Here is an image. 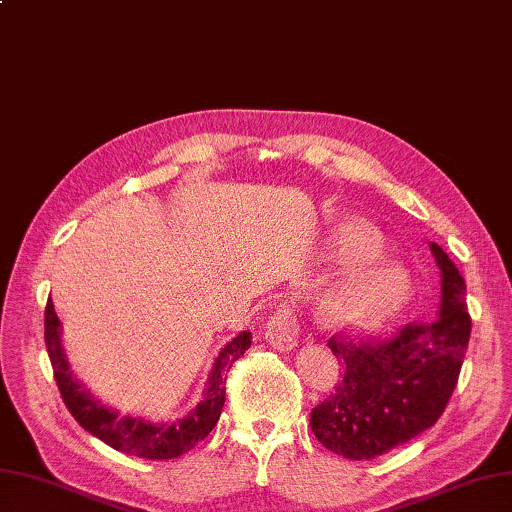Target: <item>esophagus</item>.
<instances>
[{"instance_id": "1", "label": "esophagus", "mask_w": 512, "mask_h": 512, "mask_svg": "<svg viewBox=\"0 0 512 512\" xmlns=\"http://www.w3.org/2000/svg\"><path fill=\"white\" fill-rule=\"evenodd\" d=\"M296 338H299V323H296V316L290 310L281 307V310H277L268 318L266 340L279 351H290L296 347Z\"/></svg>"}]
</instances>
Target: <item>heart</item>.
<instances>
[{"label":"heart","mask_w":512,"mask_h":512,"mask_svg":"<svg viewBox=\"0 0 512 512\" xmlns=\"http://www.w3.org/2000/svg\"><path fill=\"white\" fill-rule=\"evenodd\" d=\"M384 242L364 222L342 227L336 240V266L350 270L327 290L320 314L334 329L371 331L395 316L408 296L406 272L395 266H375Z\"/></svg>","instance_id":"1"}]
</instances>
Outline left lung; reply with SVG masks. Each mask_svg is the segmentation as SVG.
<instances>
[{"mask_svg": "<svg viewBox=\"0 0 512 512\" xmlns=\"http://www.w3.org/2000/svg\"><path fill=\"white\" fill-rule=\"evenodd\" d=\"M441 268V310L432 323H410L388 340L329 338L344 362L336 392L312 410V432L329 451L371 460L412 441L445 412L458 384L471 336L467 283L441 246L430 242Z\"/></svg>", "mask_w": 512, "mask_h": 512, "instance_id": "1", "label": "left lung"}]
</instances>
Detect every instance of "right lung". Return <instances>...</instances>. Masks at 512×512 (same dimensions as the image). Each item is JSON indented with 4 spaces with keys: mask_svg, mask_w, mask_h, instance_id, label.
Listing matches in <instances>:
<instances>
[{
    "mask_svg": "<svg viewBox=\"0 0 512 512\" xmlns=\"http://www.w3.org/2000/svg\"><path fill=\"white\" fill-rule=\"evenodd\" d=\"M45 344L65 406L89 434L122 454L148 460H170L194 449L218 423L224 397H227V390H224L227 373L233 362L240 360L251 347V331H242L220 351L209 373L202 401L187 417L174 423H150L139 417H120V412L104 406L87 388H82L69 371L61 344V320L54 312L52 301L45 305Z\"/></svg>",
    "mask_w": 512,
    "mask_h": 512,
    "instance_id": "1",
    "label": "right lung"
}]
</instances>
